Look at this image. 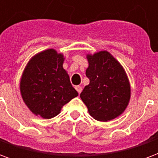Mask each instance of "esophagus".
<instances>
[{
  "mask_svg": "<svg viewBox=\"0 0 158 158\" xmlns=\"http://www.w3.org/2000/svg\"><path fill=\"white\" fill-rule=\"evenodd\" d=\"M75 89H76V90L78 91V93H79V94H80V93H81V91H82V87H81V86H79V85L75 86Z\"/></svg>",
  "mask_w": 158,
  "mask_h": 158,
  "instance_id": "esophagus-1",
  "label": "esophagus"
}]
</instances>
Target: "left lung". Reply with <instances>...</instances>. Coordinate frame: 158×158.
<instances>
[{
  "instance_id": "8db88e82",
  "label": "left lung",
  "mask_w": 158,
  "mask_h": 158,
  "mask_svg": "<svg viewBox=\"0 0 158 158\" xmlns=\"http://www.w3.org/2000/svg\"><path fill=\"white\" fill-rule=\"evenodd\" d=\"M89 79L80 94L90 116L98 121H110L121 115L130 99V85L124 69L106 51L88 54Z\"/></svg>"
}]
</instances>
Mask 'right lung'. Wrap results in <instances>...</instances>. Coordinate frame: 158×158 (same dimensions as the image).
Instances as JSON below:
<instances>
[{
	"label": "right lung",
	"mask_w": 158,
	"mask_h": 158,
	"mask_svg": "<svg viewBox=\"0 0 158 158\" xmlns=\"http://www.w3.org/2000/svg\"><path fill=\"white\" fill-rule=\"evenodd\" d=\"M64 56L54 49L40 52L29 60L20 81L22 98L36 116L52 118L78 96L63 69Z\"/></svg>",
	"instance_id": "right-lung-1"
}]
</instances>
